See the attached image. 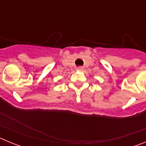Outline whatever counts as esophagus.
Returning <instances> with one entry per match:
<instances>
[{"instance_id": "1", "label": "esophagus", "mask_w": 146, "mask_h": 146, "mask_svg": "<svg viewBox=\"0 0 146 146\" xmlns=\"http://www.w3.org/2000/svg\"><path fill=\"white\" fill-rule=\"evenodd\" d=\"M83 67L82 66H79V67H77L76 68V70L77 71H80V72H82V71H83Z\"/></svg>"}]
</instances>
